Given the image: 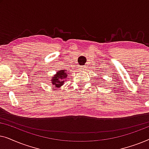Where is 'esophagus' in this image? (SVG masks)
<instances>
[{
	"instance_id": "1",
	"label": "esophagus",
	"mask_w": 149,
	"mask_h": 149,
	"mask_svg": "<svg viewBox=\"0 0 149 149\" xmlns=\"http://www.w3.org/2000/svg\"><path fill=\"white\" fill-rule=\"evenodd\" d=\"M85 69H86V66H82L79 67V70H80V71H84Z\"/></svg>"
}]
</instances>
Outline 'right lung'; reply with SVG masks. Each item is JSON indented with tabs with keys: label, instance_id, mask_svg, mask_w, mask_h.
Here are the masks:
<instances>
[{
	"label": "right lung",
	"instance_id": "right-lung-1",
	"mask_svg": "<svg viewBox=\"0 0 149 149\" xmlns=\"http://www.w3.org/2000/svg\"><path fill=\"white\" fill-rule=\"evenodd\" d=\"M66 70H61L57 72L52 79V84L56 87H59L64 84L65 79H66L67 76H68V73L66 72Z\"/></svg>",
	"mask_w": 149,
	"mask_h": 149
}]
</instances>
